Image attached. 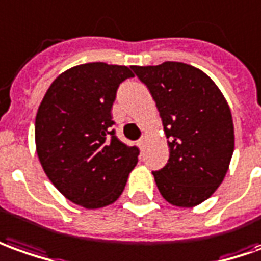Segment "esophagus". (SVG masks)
I'll return each mask as SVG.
<instances>
[{
    "label": "esophagus",
    "instance_id": "34e87169",
    "mask_svg": "<svg viewBox=\"0 0 261 261\" xmlns=\"http://www.w3.org/2000/svg\"><path fill=\"white\" fill-rule=\"evenodd\" d=\"M145 143H146V139H145V138H143V136H142L141 139H139V141H138V145H139V148H141V149L145 148Z\"/></svg>",
    "mask_w": 261,
    "mask_h": 261
}]
</instances>
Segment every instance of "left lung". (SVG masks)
Wrapping results in <instances>:
<instances>
[{
	"label": "left lung",
	"instance_id": "1",
	"mask_svg": "<svg viewBox=\"0 0 261 261\" xmlns=\"http://www.w3.org/2000/svg\"><path fill=\"white\" fill-rule=\"evenodd\" d=\"M148 86L168 138L169 161L152 172L173 206L193 207L216 192L234 150L231 112L216 84L195 66L166 61L132 66Z\"/></svg>",
	"mask_w": 261,
	"mask_h": 261
}]
</instances>
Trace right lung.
Segmentation results:
<instances>
[{
	"label": "right lung",
	"instance_id": "right-lung-1",
	"mask_svg": "<svg viewBox=\"0 0 261 261\" xmlns=\"http://www.w3.org/2000/svg\"><path fill=\"white\" fill-rule=\"evenodd\" d=\"M134 73L123 65L89 62L62 72L35 118L39 162L52 185L86 209L113 203L138 163L139 149L120 142L112 125L119 85Z\"/></svg>",
	"mask_w": 261,
	"mask_h": 261
}]
</instances>
